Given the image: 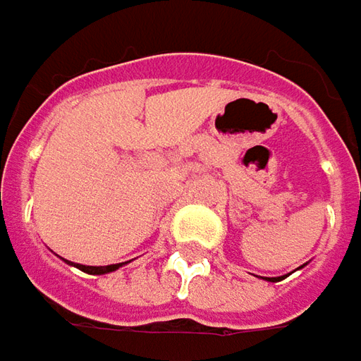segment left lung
<instances>
[{"instance_id": "obj_1", "label": "left lung", "mask_w": 361, "mask_h": 361, "mask_svg": "<svg viewBox=\"0 0 361 361\" xmlns=\"http://www.w3.org/2000/svg\"><path fill=\"white\" fill-rule=\"evenodd\" d=\"M264 280H267V281H280V280H283V276H281V278H264Z\"/></svg>"}]
</instances>
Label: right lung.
Segmentation results:
<instances>
[{"label": "right lung", "mask_w": 361, "mask_h": 361, "mask_svg": "<svg viewBox=\"0 0 361 361\" xmlns=\"http://www.w3.org/2000/svg\"><path fill=\"white\" fill-rule=\"evenodd\" d=\"M68 262V259H66ZM69 266H75L81 271H85V274H94V276H104V274H109V271H116L119 267L123 266V264H111V266H83V264H73V262H68Z\"/></svg>", "instance_id": "add662e5"}]
</instances>
